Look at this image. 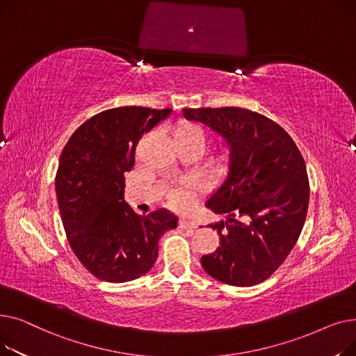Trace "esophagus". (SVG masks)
<instances>
[{
	"instance_id": "34e87169",
	"label": "esophagus",
	"mask_w": 356,
	"mask_h": 356,
	"mask_svg": "<svg viewBox=\"0 0 356 356\" xmlns=\"http://www.w3.org/2000/svg\"><path fill=\"white\" fill-rule=\"evenodd\" d=\"M179 228H181V229H195L196 228V222L183 218V219L179 220Z\"/></svg>"
}]
</instances>
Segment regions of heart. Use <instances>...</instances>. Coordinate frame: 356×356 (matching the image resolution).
Segmentation results:
<instances>
[{"mask_svg": "<svg viewBox=\"0 0 356 356\" xmlns=\"http://www.w3.org/2000/svg\"><path fill=\"white\" fill-rule=\"evenodd\" d=\"M173 140L175 144L180 148H195L199 153L203 152L207 144V134L203 128L193 121H180L173 128ZM229 160V149L222 147L219 154L215 159V164L222 168L225 167ZM195 196V186L192 183H186L181 188L173 191L168 195V203L175 209H188Z\"/></svg>", "mask_w": 356, "mask_h": 356, "instance_id": "b5f03b06", "label": "heart"}]
</instances>
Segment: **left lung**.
<instances>
[{
	"mask_svg": "<svg viewBox=\"0 0 356 356\" xmlns=\"http://www.w3.org/2000/svg\"><path fill=\"white\" fill-rule=\"evenodd\" d=\"M183 115L208 125L229 147L227 180L207 207L227 220L211 223L220 242L200 263L229 286L263 283L296 245L309 208L306 163L293 138L250 109L188 108Z\"/></svg>",
	"mask_w": 356,
	"mask_h": 356,
	"instance_id": "8db88e82",
	"label": "left lung"
}]
</instances>
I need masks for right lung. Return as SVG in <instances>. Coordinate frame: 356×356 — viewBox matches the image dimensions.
Wrapping results in <instances>:
<instances>
[{
	"mask_svg": "<svg viewBox=\"0 0 356 356\" xmlns=\"http://www.w3.org/2000/svg\"><path fill=\"white\" fill-rule=\"evenodd\" d=\"M172 109L121 106L83 122L65 145L56 195L69 245L82 266L108 283H125L149 271L159 239L177 227L165 209L138 215L124 200L125 177L144 133Z\"/></svg>",
	"mask_w": 356,
	"mask_h": 356,
	"instance_id": "right-lung-1",
	"label": "right lung"
}]
</instances>
